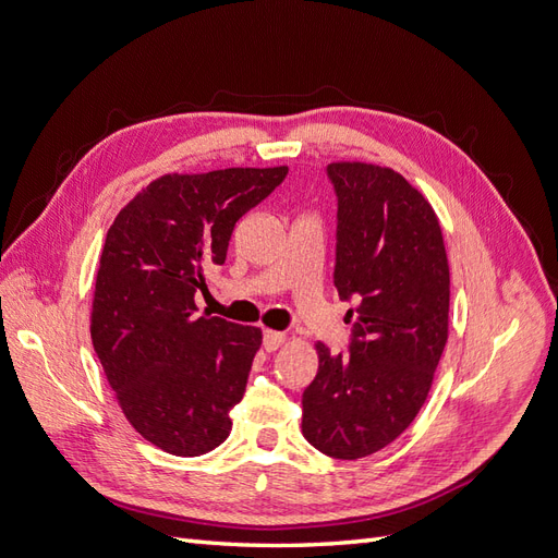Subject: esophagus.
I'll use <instances>...</instances> for the list:
<instances>
[{"mask_svg": "<svg viewBox=\"0 0 558 558\" xmlns=\"http://www.w3.org/2000/svg\"><path fill=\"white\" fill-rule=\"evenodd\" d=\"M283 342H286V335H283V332H279V330H265V335H263V347H265L267 351H277Z\"/></svg>", "mask_w": 558, "mask_h": 558, "instance_id": "obj_1", "label": "esophagus"}]
</instances>
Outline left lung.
I'll return each mask as SVG.
<instances>
[{
    "label": "left lung",
    "instance_id": "1",
    "mask_svg": "<svg viewBox=\"0 0 558 558\" xmlns=\"http://www.w3.org/2000/svg\"><path fill=\"white\" fill-rule=\"evenodd\" d=\"M337 191L335 289L359 295L349 353L316 342L302 435L332 459L391 445L424 408L449 337V260L430 202L391 167L328 165Z\"/></svg>",
    "mask_w": 558,
    "mask_h": 558
}]
</instances>
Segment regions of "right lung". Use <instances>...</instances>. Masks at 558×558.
Segmentation results:
<instances>
[{
  "label": "right lung",
  "mask_w": 558,
  "mask_h": 558,
  "mask_svg": "<svg viewBox=\"0 0 558 558\" xmlns=\"http://www.w3.org/2000/svg\"><path fill=\"white\" fill-rule=\"evenodd\" d=\"M286 174V165L162 174L107 232L93 347L130 426L167 453L202 456L232 430L263 330L199 316L195 293L226 263L234 223Z\"/></svg>",
  "instance_id": "add662e5"
}]
</instances>
